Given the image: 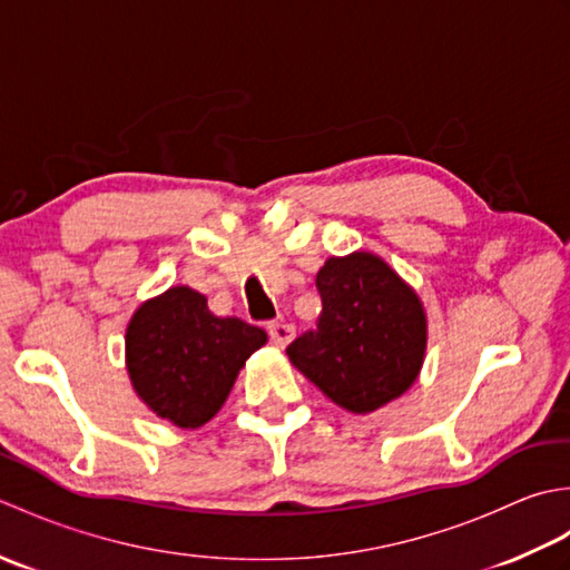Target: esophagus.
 Instances as JSON below:
<instances>
[{
  "label": "esophagus",
  "instance_id": "34e87169",
  "mask_svg": "<svg viewBox=\"0 0 570 570\" xmlns=\"http://www.w3.org/2000/svg\"><path fill=\"white\" fill-rule=\"evenodd\" d=\"M266 333H269L272 343L276 347H286L288 343H292V337H294V325H288V323H269V325H266Z\"/></svg>",
  "mask_w": 570,
  "mask_h": 570
}]
</instances>
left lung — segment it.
I'll list each match as a JSON object with an SVG mask.
<instances>
[{
  "instance_id": "left-lung-1",
  "label": "left lung",
  "mask_w": 570,
  "mask_h": 570,
  "mask_svg": "<svg viewBox=\"0 0 570 570\" xmlns=\"http://www.w3.org/2000/svg\"><path fill=\"white\" fill-rule=\"evenodd\" d=\"M316 286L318 328L286 347L292 365L353 414L402 396L426 353V311L414 288L370 252L331 257Z\"/></svg>"
}]
</instances>
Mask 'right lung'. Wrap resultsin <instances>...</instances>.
<instances>
[{"label": "right lung", "mask_w": 570, "mask_h": 570, "mask_svg": "<svg viewBox=\"0 0 570 570\" xmlns=\"http://www.w3.org/2000/svg\"><path fill=\"white\" fill-rule=\"evenodd\" d=\"M266 333L239 318H217L208 298L171 286L144 301L127 325V370L139 399L178 429L208 423Z\"/></svg>", "instance_id": "1"}]
</instances>
